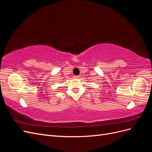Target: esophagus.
Returning <instances> with one entry per match:
<instances>
[{
	"instance_id": "1",
	"label": "esophagus",
	"mask_w": 152,
	"mask_h": 152,
	"mask_svg": "<svg viewBox=\"0 0 152 152\" xmlns=\"http://www.w3.org/2000/svg\"><path fill=\"white\" fill-rule=\"evenodd\" d=\"M73 77H74V78H75V79H79V76H78V75H75Z\"/></svg>"
}]
</instances>
